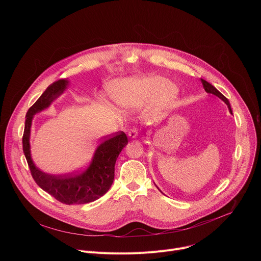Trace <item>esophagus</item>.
Returning a JSON list of instances; mask_svg holds the SVG:
<instances>
[{
	"instance_id": "obj_1",
	"label": "esophagus",
	"mask_w": 261,
	"mask_h": 261,
	"mask_svg": "<svg viewBox=\"0 0 261 261\" xmlns=\"http://www.w3.org/2000/svg\"><path fill=\"white\" fill-rule=\"evenodd\" d=\"M128 135H129L130 138H136L137 135H138V130H137V128H135V127L131 128V129L128 131Z\"/></svg>"
}]
</instances>
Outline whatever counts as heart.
Returning a JSON list of instances; mask_svg holds the SVG:
<instances>
[{
	"mask_svg": "<svg viewBox=\"0 0 261 261\" xmlns=\"http://www.w3.org/2000/svg\"><path fill=\"white\" fill-rule=\"evenodd\" d=\"M177 93V88L160 75L126 80L111 86V94L118 104L134 109L153 101L152 113L156 116L174 103Z\"/></svg>",
	"mask_w": 261,
	"mask_h": 261,
	"instance_id": "1",
	"label": "heart"
}]
</instances>
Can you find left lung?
Segmentation results:
<instances>
[{"instance_id": "1", "label": "left lung", "mask_w": 261, "mask_h": 261, "mask_svg": "<svg viewBox=\"0 0 261 261\" xmlns=\"http://www.w3.org/2000/svg\"><path fill=\"white\" fill-rule=\"evenodd\" d=\"M201 80V84H202V86H203V89L205 90V92L206 93H208V94H213V95H215V96H217V97H219L221 100H223L224 101L226 104H227V106H228V109H229V113L230 114H232V110H231V106H230V103H229V101H228V99L224 96V95H222L214 86H212L210 83H207L206 81H204V80H202V79H200ZM158 188V187H157ZM159 189V188H158ZM160 190V189H159Z\"/></svg>"}]
</instances>
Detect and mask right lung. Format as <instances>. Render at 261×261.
Masks as SVG:
<instances>
[{"instance_id":"right-lung-1","label":"right lung","mask_w":261,"mask_h":261,"mask_svg":"<svg viewBox=\"0 0 261 261\" xmlns=\"http://www.w3.org/2000/svg\"><path fill=\"white\" fill-rule=\"evenodd\" d=\"M69 82L60 80L51 84L28 110L25 116L22 148L32 176L41 189L65 204H84L103 196L113 185L116 161L128 138L123 131L105 138L96 148L90 166L83 172L54 175L36 167L31 157L30 134L34 115L47 108L67 89Z\"/></svg>"}]
</instances>
